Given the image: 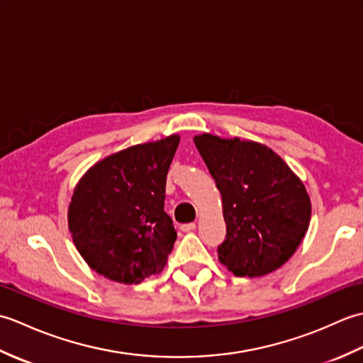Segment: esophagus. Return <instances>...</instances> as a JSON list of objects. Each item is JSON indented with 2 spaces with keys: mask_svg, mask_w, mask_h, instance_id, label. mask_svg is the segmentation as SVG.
<instances>
[{
  "mask_svg": "<svg viewBox=\"0 0 363 363\" xmlns=\"http://www.w3.org/2000/svg\"><path fill=\"white\" fill-rule=\"evenodd\" d=\"M195 229H196L195 223H186V225H181V230H184V233H191V230Z\"/></svg>",
  "mask_w": 363,
  "mask_h": 363,
  "instance_id": "esophagus-1",
  "label": "esophagus"
}]
</instances>
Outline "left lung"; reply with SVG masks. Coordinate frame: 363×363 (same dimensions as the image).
Returning <instances> with one entry per match:
<instances>
[{
	"instance_id": "left-lung-1",
	"label": "left lung",
	"mask_w": 363,
	"mask_h": 363,
	"mask_svg": "<svg viewBox=\"0 0 363 363\" xmlns=\"http://www.w3.org/2000/svg\"><path fill=\"white\" fill-rule=\"evenodd\" d=\"M194 142L221 194L226 238L218 260L238 277L282 267L309 228L312 207L304 184L262 143L211 134Z\"/></svg>"
}]
</instances>
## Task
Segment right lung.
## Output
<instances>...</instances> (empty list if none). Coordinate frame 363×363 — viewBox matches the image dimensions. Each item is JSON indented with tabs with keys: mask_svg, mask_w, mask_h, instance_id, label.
Returning <instances> with one entry per match:
<instances>
[{
	"mask_svg": "<svg viewBox=\"0 0 363 363\" xmlns=\"http://www.w3.org/2000/svg\"><path fill=\"white\" fill-rule=\"evenodd\" d=\"M179 135L142 143L96 162L81 177L68 206V229L98 274L140 284L164 269L176 240L164 211L169 164Z\"/></svg>",
	"mask_w": 363,
	"mask_h": 363,
	"instance_id": "add662e5",
	"label": "right lung"
}]
</instances>
